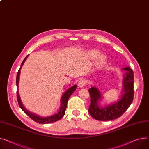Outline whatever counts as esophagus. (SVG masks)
<instances>
[{"instance_id": "1", "label": "esophagus", "mask_w": 149, "mask_h": 149, "mask_svg": "<svg viewBox=\"0 0 149 149\" xmlns=\"http://www.w3.org/2000/svg\"><path fill=\"white\" fill-rule=\"evenodd\" d=\"M86 84V81L85 79H81L80 80V81L78 82V86L80 88H82L85 86V85Z\"/></svg>"}]
</instances>
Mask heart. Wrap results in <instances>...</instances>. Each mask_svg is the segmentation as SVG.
I'll return each mask as SVG.
<instances>
[{
	"mask_svg": "<svg viewBox=\"0 0 149 149\" xmlns=\"http://www.w3.org/2000/svg\"><path fill=\"white\" fill-rule=\"evenodd\" d=\"M90 55L93 58H96L100 55V53L96 51H92L90 52ZM104 62H105L104 57L102 56H100L97 60L98 65L103 64L104 63Z\"/></svg>",
	"mask_w": 149,
	"mask_h": 149,
	"instance_id": "b5f03b06",
	"label": "heart"
}]
</instances>
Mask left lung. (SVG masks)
<instances>
[{"instance_id":"left-lung-1","label":"left lung","mask_w":149,"mask_h":149,"mask_svg":"<svg viewBox=\"0 0 149 149\" xmlns=\"http://www.w3.org/2000/svg\"><path fill=\"white\" fill-rule=\"evenodd\" d=\"M125 71L123 79V93L120 98L110 105L100 107L98 101L101 100L99 90L94 86L89 89L91 103L89 113L93 118L98 120L107 121L118 119L128 109L134 98V73L128 67L122 68Z\"/></svg>"}]
</instances>
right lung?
<instances>
[{
	"label": "right lung",
	"instance_id": "obj_1",
	"mask_svg": "<svg viewBox=\"0 0 149 149\" xmlns=\"http://www.w3.org/2000/svg\"><path fill=\"white\" fill-rule=\"evenodd\" d=\"M29 55H28L26 58L24 59V60L22 61L21 64V67L19 68V69L17 73V79H16V84H17V100H18V102L19 107L23 110V111L28 115L32 120H33L34 121H35L36 122H38L39 123H41V124H46V123H52V122H56L58 121V120H60V119H61L63 118V116L65 114V111L66 110V107H67V101L68 98L70 97V96L72 95V94L74 92L76 89L77 88V85H74L73 86H72L71 88H68L65 92L63 94L61 98V106H60V110L56 114H53V115L49 116V117H40L36 114H34L30 111H29L22 104V102L21 101L20 97H19V93H18V84H19V74H20V70L21 68L22 67V66L23 65L24 62L26 61V59L27 58V57L29 56Z\"/></svg>",
	"mask_w": 149,
	"mask_h": 149
}]
</instances>
